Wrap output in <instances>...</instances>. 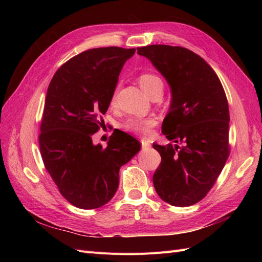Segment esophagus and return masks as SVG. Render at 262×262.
<instances>
[{
  "mask_svg": "<svg viewBox=\"0 0 262 262\" xmlns=\"http://www.w3.org/2000/svg\"><path fill=\"white\" fill-rule=\"evenodd\" d=\"M141 143H142V149H143V150H146V149L150 148V145H149V143H148L147 141L143 140V141L141 142Z\"/></svg>",
  "mask_w": 262,
  "mask_h": 262,
  "instance_id": "esophagus-1",
  "label": "esophagus"
}]
</instances>
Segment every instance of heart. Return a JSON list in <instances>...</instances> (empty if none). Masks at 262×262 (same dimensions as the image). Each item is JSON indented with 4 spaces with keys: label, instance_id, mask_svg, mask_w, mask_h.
Instances as JSON below:
<instances>
[{
    "label": "heart",
    "instance_id": "heart-1",
    "mask_svg": "<svg viewBox=\"0 0 262 262\" xmlns=\"http://www.w3.org/2000/svg\"><path fill=\"white\" fill-rule=\"evenodd\" d=\"M139 83L148 96L157 89H163V82L160 77L152 73H142L139 76ZM116 93L113 96V102L116 99ZM155 125V120L152 118H132L124 123V129L139 136H147L150 133V128Z\"/></svg>",
    "mask_w": 262,
    "mask_h": 262
}]
</instances>
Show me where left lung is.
Wrapping results in <instances>:
<instances>
[{"instance_id": "8db88e82", "label": "left lung", "mask_w": 262, "mask_h": 262, "mask_svg": "<svg viewBox=\"0 0 262 262\" xmlns=\"http://www.w3.org/2000/svg\"><path fill=\"white\" fill-rule=\"evenodd\" d=\"M168 83L170 106L162 131L182 146L153 143L162 156L153 184L161 199L173 207L202 200L229 154V112L220 78L200 55L182 47L152 45L138 48Z\"/></svg>"}]
</instances>
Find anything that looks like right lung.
Returning <instances> with one entry per match:
<instances>
[{
    "instance_id": "right-lung-1",
    "label": "right lung",
    "mask_w": 262,
    "mask_h": 262,
    "mask_svg": "<svg viewBox=\"0 0 262 262\" xmlns=\"http://www.w3.org/2000/svg\"><path fill=\"white\" fill-rule=\"evenodd\" d=\"M134 52L119 47L84 51L66 62L49 84L39 147L59 191L76 208L97 209L112 200L120 167L141 149L137 139L120 130L110 137L107 147L92 140L119 74Z\"/></svg>"
}]
</instances>
